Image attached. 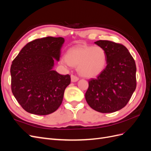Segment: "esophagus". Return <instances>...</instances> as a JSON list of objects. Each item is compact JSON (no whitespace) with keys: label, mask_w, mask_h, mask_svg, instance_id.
<instances>
[{"label":"esophagus","mask_w":151,"mask_h":151,"mask_svg":"<svg viewBox=\"0 0 151 151\" xmlns=\"http://www.w3.org/2000/svg\"><path fill=\"white\" fill-rule=\"evenodd\" d=\"M79 80V78L77 76L74 75H71V81L73 82V83H75V82H77Z\"/></svg>","instance_id":"1"}]
</instances>
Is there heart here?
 I'll list each match as a JSON object with an SVG mask.
<instances>
[{
	"instance_id": "1",
	"label": "heart",
	"mask_w": 151,
	"mask_h": 151,
	"mask_svg": "<svg viewBox=\"0 0 151 151\" xmlns=\"http://www.w3.org/2000/svg\"><path fill=\"white\" fill-rule=\"evenodd\" d=\"M65 65L77 67L79 74L86 78L98 76L106 64V53L100 47L79 45L68 50L66 56L61 58Z\"/></svg>"
}]
</instances>
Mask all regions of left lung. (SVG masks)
Instances as JSON below:
<instances>
[{
  "mask_svg": "<svg viewBox=\"0 0 151 151\" xmlns=\"http://www.w3.org/2000/svg\"><path fill=\"white\" fill-rule=\"evenodd\" d=\"M106 53V67L89 81L85 94L89 106L100 113H113L125 107L136 88V65L127 48L108 40L94 42Z\"/></svg>",
  "mask_w": 151,
  "mask_h": 151,
  "instance_id": "8db88e82",
  "label": "left lung"
}]
</instances>
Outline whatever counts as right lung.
<instances>
[{"mask_svg":"<svg viewBox=\"0 0 151 151\" xmlns=\"http://www.w3.org/2000/svg\"><path fill=\"white\" fill-rule=\"evenodd\" d=\"M64 38L52 36L26 44L12 61L11 89L17 102L27 112L46 115L55 111L70 83V76L53 70L59 61Z\"/></svg>","mask_w":151,"mask_h":151,"instance_id":"obj_1","label":"right lung"}]
</instances>
